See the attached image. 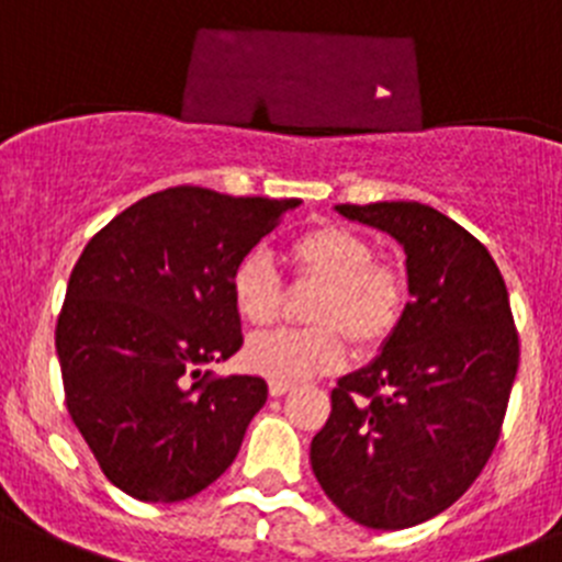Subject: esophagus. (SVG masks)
<instances>
[{"label":"esophagus","instance_id":"esophagus-1","mask_svg":"<svg viewBox=\"0 0 562 562\" xmlns=\"http://www.w3.org/2000/svg\"><path fill=\"white\" fill-rule=\"evenodd\" d=\"M288 391H293L291 382H282V380H271L269 382V393H271V396H285Z\"/></svg>","mask_w":562,"mask_h":562}]
</instances>
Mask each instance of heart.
<instances>
[{
	"instance_id": "obj_1",
	"label": "heart",
	"mask_w": 562,
	"mask_h": 562,
	"mask_svg": "<svg viewBox=\"0 0 562 562\" xmlns=\"http://www.w3.org/2000/svg\"><path fill=\"white\" fill-rule=\"evenodd\" d=\"M288 257L302 280L322 285L307 311L318 327L249 338L244 363L255 374L282 382L329 374L346 360L344 335L358 352H374L391 338L405 313V280L393 266L374 260V246L363 235L324 224L293 238ZM229 296L246 324L266 327L280 316V277L263 251H249L235 263Z\"/></svg>"
}]
</instances>
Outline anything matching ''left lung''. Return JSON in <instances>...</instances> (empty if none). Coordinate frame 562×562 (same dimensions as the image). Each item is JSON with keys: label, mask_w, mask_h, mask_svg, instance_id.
Returning <instances> with one entry per match:
<instances>
[{"label": "left lung", "mask_w": 562, "mask_h": 562, "mask_svg": "<svg viewBox=\"0 0 562 562\" xmlns=\"http://www.w3.org/2000/svg\"><path fill=\"white\" fill-rule=\"evenodd\" d=\"M405 251L400 324L363 369L338 380L311 465L344 516L407 529L452 507L499 440L518 335L494 257L422 202L335 204Z\"/></svg>", "instance_id": "left-lung-1"}]
</instances>
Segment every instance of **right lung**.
<instances>
[{
	"instance_id": "obj_1",
	"label": "right lung",
	"mask_w": 562,
	"mask_h": 562,
	"mask_svg": "<svg viewBox=\"0 0 562 562\" xmlns=\"http://www.w3.org/2000/svg\"><path fill=\"white\" fill-rule=\"evenodd\" d=\"M296 204L166 188L82 249L55 329L66 407L104 476L133 499L182 502L233 465L269 385L204 366L244 344L235 263Z\"/></svg>"
}]
</instances>
